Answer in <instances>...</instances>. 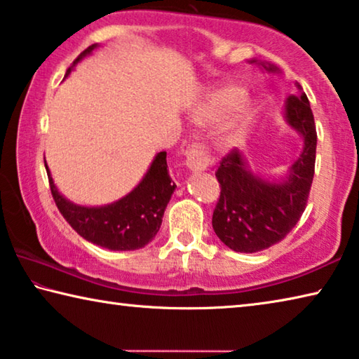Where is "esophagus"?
Listing matches in <instances>:
<instances>
[{
	"instance_id": "esophagus-1",
	"label": "esophagus",
	"mask_w": 359,
	"mask_h": 359,
	"mask_svg": "<svg viewBox=\"0 0 359 359\" xmlns=\"http://www.w3.org/2000/svg\"><path fill=\"white\" fill-rule=\"evenodd\" d=\"M185 161L191 171H205L210 163V154L208 147L201 142H191L188 145Z\"/></svg>"
}]
</instances>
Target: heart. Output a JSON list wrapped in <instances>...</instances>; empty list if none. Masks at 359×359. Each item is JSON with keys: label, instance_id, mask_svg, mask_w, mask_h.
<instances>
[{"label": "heart", "instance_id": "obj_1", "mask_svg": "<svg viewBox=\"0 0 359 359\" xmlns=\"http://www.w3.org/2000/svg\"><path fill=\"white\" fill-rule=\"evenodd\" d=\"M244 96V90L236 85L218 88L194 107L193 120L199 125H210L220 121L229 114L222 130L220 141L224 145L238 142L244 136L253 118V107L248 102L242 101Z\"/></svg>", "mask_w": 359, "mask_h": 359}]
</instances>
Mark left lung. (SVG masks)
Instances as JSON below:
<instances>
[{"label": "left lung", "instance_id": "obj_1", "mask_svg": "<svg viewBox=\"0 0 359 359\" xmlns=\"http://www.w3.org/2000/svg\"><path fill=\"white\" fill-rule=\"evenodd\" d=\"M274 71V66H266ZM299 95L287 100V120L304 137V150L291 166L290 177L271 184L247 171L238 149L222 158L215 177L220 196L212 215V226L224 245L241 253H255L280 242L306 210L315 174L317 130L311 104L301 85Z\"/></svg>", "mask_w": 359, "mask_h": 359}]
</instances>
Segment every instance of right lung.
Masks as SVG:
<instances>
[{
  "instance_id": "obj_1",
  "label": "right lung",
  "mask_w": 359,
  "mask_h": 359,
  "mask_svg": "<svg viewBox=\"0 0 359 359\" xmlns=\"http://www.w3.org/2000/svg\"><path fill=\"white\" fill-rule=\"evenodd\" d=\"M95 47L96 44L85 48L72 66L88 55ZM69 71L71 68L66 76ZM46 169L48 185L60 214L79 236L109 250H137L147 245L160 229L163 214L175 190L172 179L168 174L166 151H160L155 156L145 177L135 190L120 201L104 208H82L66 201L53 185L47 166Z\"/></svg>"
}]
</instances>
